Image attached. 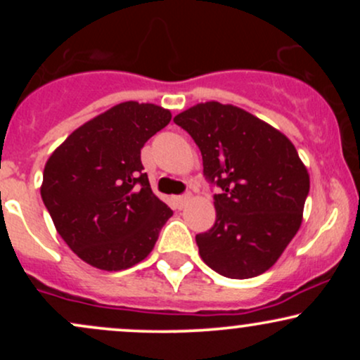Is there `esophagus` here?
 Returning <instances> with one entry per match:
<instances>
[{"label":"esophagus","instance_id":"34e87169","mask_svg":"<svg viewBox=\"0 0 360 360\" xmlns=\"http://www.w3.org/2000/svg\"><path fill=\"white\" fill-rule=\"evenodd\" d=\"M189 201H191V194H184V196H176V205H177V208H184L186 205L189 203Z\"/></svg>","mask_w":360,"mask_h":360}]
</instances>
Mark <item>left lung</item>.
<instances>
[{"mask_svg":"<svg viewBox=\"0 0 360 360\" xmlns=\"http://www.w3.org/2000/svg\"><path fill=\"white\" fill-rule=\"evenodd\" d=\"M174 122L203 155L217 220L196 235L206 266L230 279L271 269L298 233L309 191L308 169L278 128L249 111L218 101L198 103Z\"/></svg>","mask_w":360,"mask_h":360,"instance_id":"1","label":"left lung"}]
</instances>
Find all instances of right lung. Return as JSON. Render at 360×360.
Masks as SVG:
<instances>
[{
	"mask_svg": "<svg viewBox=\"0 0 360 360\" xmlns=\"http://www.w3.org/2000/svg\"><path fill=\"white\" fill-rule=\"evenodd\" d=\"M171 117L152 103H120L76 128L49 157L44 205L69 249L89 266L123 271L142 262L172 217L140 160Z\"/></svg>",
	"mask_w": 360,
	"mask_h": 360,
	"instance_id": "obj_1",
	"label": "right lung"
}]
</instances>
